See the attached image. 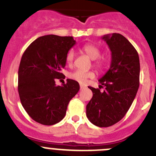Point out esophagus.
<instances>
[{"label":"esophagus","mask_w":156,"mask_h":156,"mask_svg":"<svg viewBox=\"0 0 156 156\" xmlns=\"http://www.w3.org/2000/svg\"><path fill=\"white\" fill-rule=\"evenodd\" d=\"M80 88H81V89H85V88H86V86H82V85H80Z\"/></svg>","instance_id":"34e87169"}]
</instances>
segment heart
I'll list each match as a JSON object with an SVG mask.
<instances>
[{"instance_id": "1", "label": "heart", "mask_w": 156, "mask_h": 156, "mask_svg": "<svg viewBox=\"0 0 156 156\" xmlns=\"http://www.w3.org/2000/svg\"><path fill=\"white\" fill-rule=\"evenodd\" d=\"M82 51L87 54L92 59H94V66L98 70H103L105 67L106 61L103 57H100L101 54V49L93 44H84L82 48ZM74 52L73 50H70L66 55V63L67 65H71L74 61ZM70 79L76 81L80 84H85L89 78H93L95 74L93 71H84L82 70H75L70 73L68 75Z\"/></svg>"}]
</instances>
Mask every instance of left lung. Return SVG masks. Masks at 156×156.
Here are the masks:
<instances>
[{"label":"left lung","mask_w":156,"mask_h":156,"mask_svg":"<svg viewBox=\"0 0 156 156\" xmlns=\"http://www.w3.org/2000/svg\"><path fill=\"white\" fill-rule=\"evenodd\" d=\"M103 39L112 52V63L99 80L98 89L89 86L93 97L86 106V116L93 125L108 127L126 115L136 97L140 85V59L133 44L120 34L104 35Z\"/></svg>","instance_id":"obj_1"}]
</instances>
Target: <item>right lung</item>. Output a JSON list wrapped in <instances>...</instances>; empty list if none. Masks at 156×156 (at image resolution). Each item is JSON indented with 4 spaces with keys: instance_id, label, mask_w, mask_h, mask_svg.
Listing matches in <instances>:
<instances>
[{
    "instance_id": "add662e5",
    "label": "right lung",
    "mask_w": 156,
    "mask_h": 156,
    "mask_svg": "<svg viewBox=\"0 0 156 156\" xmlns=\"http://www.w3.org/2000/svg\"><path fill=\"white\" fill-rule=\"evenodd\" d=\"M75 44L73 37L45 35L31 43L22 55L18 72V92L21 104L31 119L52 126L64 118L67 105L80 89L72 79L56 86L66 55Z\"/></svg>"
}]
</instances>
